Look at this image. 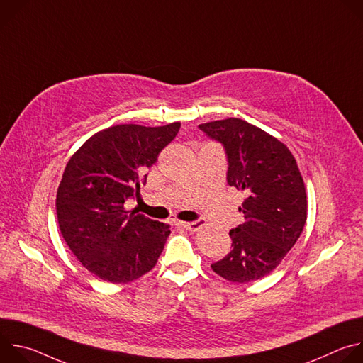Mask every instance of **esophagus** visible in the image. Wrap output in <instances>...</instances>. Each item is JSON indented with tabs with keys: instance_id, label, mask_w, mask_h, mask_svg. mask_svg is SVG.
I'll list each match as a JSON object with an SVG mask.
<instances>
[{
	"instance_id": "obj_1",
	"label": "esophagus",
	"mask_w": 363,
	"mask_h": 363,
	"mask_svg": "<svg viewBox=\"0 0 363 363\" xmlns=\"http://www.w3.org/2000/svg\"><path fill=\"white\" fill-rule=\"evenodd\" d=\"M202 224H203V220H202V218H198V220L191 221V223H182V221L177 223L178 227L185 228V230H188V231H196L199 227H202Z\"/></svg>"
}]
</instances>
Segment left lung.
<instances>
[{
    "label": "left lung",
    "mask_w": 363,
    "mask_h": 363,
    "mask_svg": "<svg viewBox=\"0 0 363 363\" xmlns=\"http://www.w3.org/2000/svg\"><path fill=\"white\" fill-rule=\"evenodd\" d=\"M227 155V182L245 192V223L230 231L233 250L213 270L234 283L273 272L298 240L306 218V188L284 143L245 121L230 118L198 126Z\"/></svg>",
    "instance_id": "8db88e82"
}]
</instances>
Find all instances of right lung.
<instances>
[{"mask_svg": "<svg viewBox=\"0 0 363 363\" xmlns=\"http://www.w3.org/2000/svg\"><path fill=\"white\" fill-rule=\"evenodd\" d=\"M179 128L116 125L87 139L67 162L56 198L59 227L79 262L101 280L129 283L157 264L169 225L126 211L125 202L138 196Z\"/></svg>", "mask_w": 363, "mask_h": 363, "instance_id": "1", "label": "right lung"}]
</instances>
